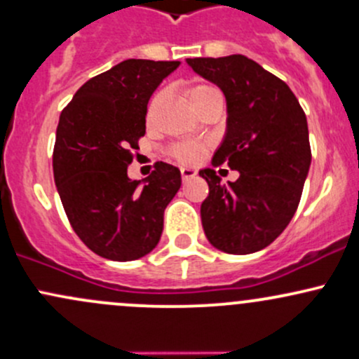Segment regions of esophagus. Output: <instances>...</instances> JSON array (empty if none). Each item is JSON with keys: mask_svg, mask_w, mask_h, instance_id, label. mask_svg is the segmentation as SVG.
I'll return each instance as SVG.
<instances>
[{"mask_svg": "<svg viewBox=\"0 0 359 359\" xmlns=\"http://www.w3.org/2000/svg\"><path fill=\"white\" fill-rule=\"evenodd\" d=\"M180 177H182V180L186 182V180L196 177V170H192V168H182V170H180Z\"/></svg>", "mask_w": 359, "mask_h": 359, "instance_id": "34e87169", "label": "esophagus"}]
</instances>
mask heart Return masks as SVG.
I'll use <instances>...</instances> for the list:
<instances>
[{
	"mask_svg": "<svg viewBox=\"0 0 359 359\" xmlns=\"http://www.w3.org/2000/svg\"><path fill=\"white\" fill-rule=\"evenodd\" d=\"M216 93H219V92L210 83H194L187 88V98L194 109H199L201 105L208 100V98L216 95ZM161 97H163V92H156V93H153L151 98H149L148 109H147L148 121L151 119L156 105L161 102ZM203 151H204L203 147L198 143H177V144H173V147H170V149H168V155H170V158L179 161V163L191 165V163H196V161L203 156Z\"/></svg>",
	"mask_w": 359,
	"mask_h": 359,
	"instance_id": "b5f03b06",
	"label": "heart"
}]
</instances>
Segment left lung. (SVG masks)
<instances>
[{
  "label": "left lung",
  "instance_id": "obj_1",
  "mask_svg": "<svg viewBox=\"0 0 359 359\" xmlns=\"http://www.w3.org/2000/svg\"><path fill=\"white\" fill-rule=\"evenodd\" d=\"M191 68L223 90L228 129L212 163L238 170L222 184L215 170L199 175L210 186L201 222L211 245L252 254L283 233L300 204L312 160L309 126L290 86L242 54L187 59Z\"/></svg>",
  "mask_w": 359,
  "mask_h": 359
}]
</instances>
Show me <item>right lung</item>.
I'll return each mask as SVG.
<instances>
[{
    "label": "right lung",
    "mask_w": 359,
    "mask_h": 359,
    "mask_svg": "<svg viewBox=\"0 0 359 359\" xmlns=\"http://www.w3.org/2000/svg\"><path fill=\"white\" fill-rule=\"evenodd\" d=\"M179 65L126 59L81 85L59 116L54 182L74 233L104 259L136 261L155 249L180 189L179 168L163 161L143 186L128 177L149 97Z\"/></svg>",
    "instance_id": "add662e5"
}]
</instances>
